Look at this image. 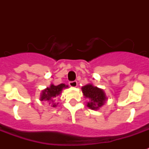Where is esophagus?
<instances>
[{
    "label": "esophagus",
    "instance_id": "obj_1",
    "mask_svg": "<svg viewBox=\"0 0 149 149\" xmlns=\"http://www.w3.org/2000/svg\"><path fill=\"white\" fill-rule=\"evenodd\" d=\"M69 85L70 86H72V87H76L77 86V82L76 80H73V81H70L69 82Z\"/></svg>",
    "mask_w": 149,
    "mask_h": 149
}]
</instances>
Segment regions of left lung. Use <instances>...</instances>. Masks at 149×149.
Wrapping results in <instances>:
<instances>
[{
	"mask_svg": "<svg viewBox=\"0 0 149 149\" xmlns=\"http://www.w3.org/2000/svg\"><path fill=\"white\" fill-rule=\"evenodd\" d=\"M82 91L85 97L90 100L87 103L88 107L92 110H97L104 105V101L106 100V96L103 90L93 86L92 84H88L82 87Z\"/></svg>",
	"mask_w": 149,
	"mask_h": 149,
	"instance_id": "1",
	"label": "left lung"
}]
</instances>
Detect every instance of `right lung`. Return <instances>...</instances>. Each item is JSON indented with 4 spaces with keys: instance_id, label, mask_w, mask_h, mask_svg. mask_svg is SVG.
<instances>
[{
    "instance_id": "obj_1",
    "label": "right lung",
    "mask_w": 149,
    "mask_h": 149,
    "mask_svg": "<svg viewBox=\"0 0 149 149\" xmlns=\"http://www.w3.org/2000/svg\"><path fill=\"white\" fill-rule=\"evenodd\" d=\"M67 85L61 84L58 86H54L52 84L50 87H47L45 91H42V93L41 95V100H48V101L52 102V107H56V104H53V100L55 98L61 93V91L63 88H67Z\"/></svg>"
}]
</instances>
